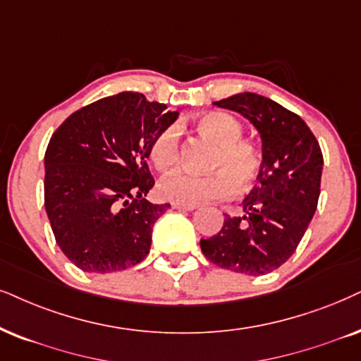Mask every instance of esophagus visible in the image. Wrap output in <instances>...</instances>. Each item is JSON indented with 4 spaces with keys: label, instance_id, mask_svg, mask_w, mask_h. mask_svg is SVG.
I'll use <instances>...</instances> for the list:
<instances>
[{
    "label": "esophagus",
    "instance_id": "1",
    "mask_svg": "<svg viewBox=\"0 0 361 361\" xmlns=\"http://www.w3.org/2000/svg\"><path fill=\"white\" fill-rule=\"evenodd\" d=\"M171 207H173V209H180V212H193V209H196L195 204H180V203H173Z\"/></svg>",
    "mask_w": 361,
    "mask_h": 361
}]
</instances>
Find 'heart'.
Returning a JSON list of instances; mask_svg holds the SVG:
<instances>
[{
	"label": "heart",
	"instance_id": "heart-1",
	"mask_svg": "<svg viewBox=\"0 0 361 361\" xmlns=\"http://www.w3.org/2000/svg\"><path fill=\"white\" fill-rule=\"evenodd\" d=\"M198 133L216 143L208 175H193L188 171H175L159 181L158 191L168 202L180 204H202L223 200L257 180L262 159L257 147L241 140L243 126L235 116L221 111L204 113L195 121ZM180 158V138L175 126L159 130L149 145V159L159 171L176 166Z\"/></svg>",
	"mask_w": 361,
	"mask_h": 361
}]
</instances>
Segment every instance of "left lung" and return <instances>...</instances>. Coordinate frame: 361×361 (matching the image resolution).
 I'll return each mask as SVG.
<instances>
[{
    "label": "left lung",
    "mask_w": 361,
    "mask_h": 361,
    "mask_svg": "<svg viewBox=\"0 0 361 361\" xmlns=\"http://www.w3.org/2000/svg\"><path fill=\"white\" fill-rule=\"evenodd\" d=\"M240 113L262 138L257 185L243 200V216L225 214L223 228L200 246L209 262L243 275H267L295 253L317 212L323 154L302 118L257 93L214 102Z\"/></svg>",
    "instance_id": "8db88e82"
}]
</instances>
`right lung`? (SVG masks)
<instances>
[{"label":"right lung","mask_w":361,"mask_h":361,"mask_svg":"<svg viewBox=\"0 0 361 361\" xmlns=\"http://www.w3.org/2000/svg\"><path fill=\"white\" fill-rule=\"evenodd\" d=\"M178 111L123 91L68 116L44 153V208L61 252L88 273L147 258L153 225L170 203L145 200L154 180L147 159L154 135Z\"/></svg>","instance_id":"1"}]
</instances>
